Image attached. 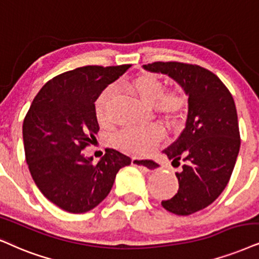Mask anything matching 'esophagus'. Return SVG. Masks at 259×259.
<instances>
[{
	"label": "esophagus",
	"instance_id": "34e87169",
	"mask_svg": "<svg viewBox=\"0 0 259 259\" xmlns=\"http://www.w3.org/2000/svg\"><path fill=\"white\" fill-rule=\"evenodd\" d=\"M132 163L134 166H137V167L145 168L146 171H153V169H156L158 167V163L153 160H145V159H140L134 156L132 159Z\"/></svg>",
	"mask_w": 259,
	"mask_h": 259
}]
</instances>
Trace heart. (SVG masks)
I'll list each match as a JSON object with an SVG mask.
<instances>
[{
	"mask_svg": "<svg viewBox=\"0 0 259 259\" xmlns=\"http://www.w3.org/2000/svg\"><path fill=\"white\" fill-rule=\"evenodd\" d=\"M163 81L154 75H140L127 83V91L146 104L153 106V111L168 125L175 126L182 122L186 107L188 97L179 88L165 91ZM114 98L112 87H107L96 101V113L103 124H110L111 107ZM162 139V130L158 125L145 127H132L117 135L116 145L124 153L133 155L150 154Z\"/></svg>",
	"mask_w": 259,
	"mask_h": 259,
	"instance_id": "1",
	"label": "heart"
}]
</instances>
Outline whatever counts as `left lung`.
<instances>
[{
    "mask_svg": "<svg viewBox=\"0 0 259 259\" xmlns=\"http://www.w3.org/2000/svg\"><path fill=\"white\" fill-rule=\"evenodd\" d=\"M143 68L168 75L189 96L184 130L163 150L172 165L183 162L176 173L179 189L161 205L176 215L194 214L221 195L233 172L240 148L233 97L217 75L199 65L154 62Z\"/></svg>",
    "mask_w": 259,
    "mask_h": 259,
    "instance_id": "left-lung-1",
    "label": "left lung"
}]
</instances>
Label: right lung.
<instances>
[{
  "label": "right lung",
  "mask_w": 259,
  "mask_h": 259,
  "mask_svg": "<svg viewBox=\"0 0 259 259\" xmlns=\"http://www.w3.org/2000/svg\"><path fill=\"white\" fill-rule=\"evenodd\" d=\"M129 68L86 65L57 75L26 114L22 136L29 172L41 194L65 211L96 208L110 194L117 172L132 163L114 149H106L97 163L82 152L99 132L94 103Z\"/></svg>",
  "instance_id": "right-lung-1"
}]
</instances>
